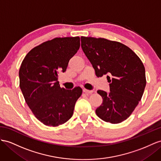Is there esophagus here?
Segmentation results:
<instances>
[{"instance_id":"obj_1","label":"esophagus","mask_w":161,"mask_h":161,"mask_svg":"<svg viewBox=\"0 0 161 161\" xmlns=\"http://www.w3.org/2000/svg\"><path fill=\"white\" fill-rule=\"evenodd\" d=\"M83 92L84 93H86V94H92L93 92L92 90H87V89H83Z\"/></svg>"}]
</instances>
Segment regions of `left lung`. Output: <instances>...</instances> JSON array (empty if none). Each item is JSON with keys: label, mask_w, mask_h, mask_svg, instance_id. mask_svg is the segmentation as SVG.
I'll return each mask as SVG.
<instances>
[{"label": "left lung", "mask_w": 161, "mask_h": 161, "mask_svg": "<svg viewBox=\"0 0 161 161\" xmlns=\"http://www.w3.org/2000/svg\"><path fill=\"white\" fill-rule=\"evenodd\" d=\"M81 46L96 75H108L110 92L98 90L103 103L96 109L101 120L118 124L126 120L141 101L146 85L145 67L126 45L104 38L81 36Z\"/></svg>", "instance_id": "left-lung-1"}]
</instances>
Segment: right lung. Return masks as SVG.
Wrapping results in <instances>:
<instances>
[{
	"label": "right lung",
	"instance_id": "obj_1",
	"mask_svg": "<svg viewBox=\"0 0 161 161\" xmlns=\"http://www.w3.org/2000/svg\"><path fill=\"white\" fill-rule=\"evenodd\" d=\"M80 47V38L57 37L28 52L19 71V87L35 116L43 125L58 126L73 116L80 87L60 88L58 74L64 72Z\"/></svg>",
	"mask_w": 161,
	"mask_h": 161
}]
</instances>
